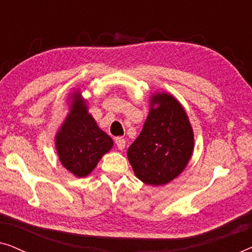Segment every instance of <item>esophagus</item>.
<instances>
[{
  "instance_id": "1",
  "label": "esophagus",
  "mask_w": 252,
  "mask_h": 252,
  "mask_svg": "<svg viewBox=\"0 0 252 252\" xmlns=\"http://www.w3.org/2000/svg\"><path fill=\"white\" fill-rule=\"evenodd\" d=\"M115 142L117 144V148H118L119 150L125 149V146H126L125 139H123V137H117V139L115 140Z\"/></svg>"
}]
</instances>
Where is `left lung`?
I'll return each instance as SVG.
<instances>
[{
    "instance_id": "1",
    "label": "left lung",
    "mask_w": 252,
    "mask_h": 252,
    "mask_svg": "<svg viewBox=\"0 0 252 252\" xmlns=\"http://www.w3.org/2000/svg\"><path fill=\"white\" fill-rule=\"evenodd\" d=\"M192 150L194 133L185 109L167 93L154 94L143 128L127 150L136 178L166 185L185 170Z\"/></svg>"
}]
</instances>
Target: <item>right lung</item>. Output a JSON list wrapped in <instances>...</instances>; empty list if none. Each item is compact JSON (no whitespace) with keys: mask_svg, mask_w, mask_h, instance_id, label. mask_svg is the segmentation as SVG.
Wrapping results in <instances>:
<instances>
[{"mask_svg":"<svg viewBox=\"0 0 252 252\" xmlns=\"http://www.w3.org/2000/svg\"><path fill=\"white\" fill-rule=\"evenodd\" d=\"M55 144L62 165L78 178L92 173L113 146L111 137L88 113L80 91L70 97V111L56 134Z\"/></svg>","mask_w":252,"mask_h":252,"instance_id":"obj_1","label":"right lung"}]
</instances>
